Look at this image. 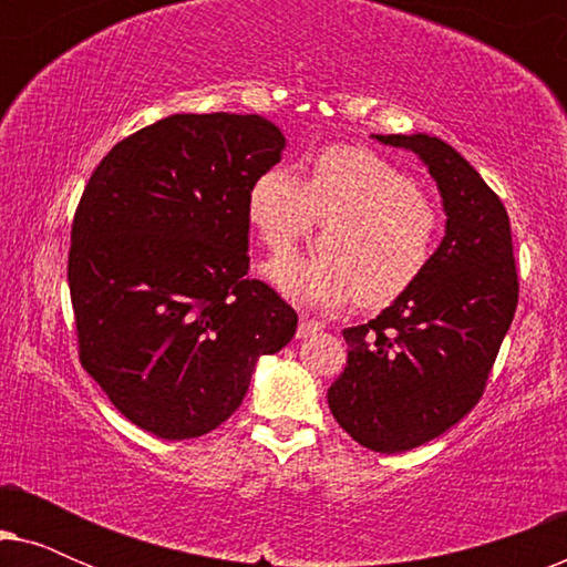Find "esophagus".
<instances>
[{
	"mask_svg": "<svg viewBox=\"0 0 567 567\" xmlns=\"http://www.w3.org/2000/svg\"><path fill=\"white\" fill-rule=\"evenodd\" d=\"M322 324L317 320H309V317H301L299 320V328H297V338H309L315 336V332H320Z\"/></svg>",
	"mask_w": 567,
	"mask_h": 567,
	"instance_id": "1",
	"label": "esophagus"
}]
</instances>
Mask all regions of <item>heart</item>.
Wrapping results in <instances>:
<instances>
[{
	"label": "heart",
	"mask_w": 567,
	"mask_h": 567,
	"mask_svg": "<svg viewBox=\"0 0 567 567\" xmlns=\"http://www.w3.org/2000/svg\"><path fill=\"white\" fill-rule=\"evenodd\" d=\"M315 220H330L323 252L266 266L270 286L299 307L338 309L361 299L384 307L421 281L436 258L444 216L405 169L367 146L317 152L305 183L276 165L247 190V221L260 245L282 255Z\"/></svg>",
	"instance_id": "heart-1"
}]
</instances>
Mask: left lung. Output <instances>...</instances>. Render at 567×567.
I'll return each mask as SVG.
<instances>
[{
    "mask_svg": "<svg viewBox=\"0 0 567 567\" xmlns=\"http://www.w3.org/2000/svg\"><path fill=\"white\" fill-rule=\"evenodd\" d=\"M415 152L436 181L446 235L408 293L377 320L346 328L348 361L330 384V413L379 454L425 444L483 398L518 305L506 206L454 146L429 134H377Z\"/></svg>",
    "mask_w": 567,
    "mask_h": 567,
    "instance_id": "1",
    "label": "left lung"
}]
</instances>
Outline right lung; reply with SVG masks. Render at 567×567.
<instances>
[{
    "label": "right lung",
    "instance_id": "1",
    "mask_svg": "<svg viewBox=\"0 0 567 567\" xmlns=\"http://www.w3.org/2000/svg\"><path fill=\"white\" fill-rule=\"evenodd\" d=\"M286 138L260 115L177 113L100 159L69 247L76 346L138 429L196 439L221 425L297 312L247 276V190Z\"/></svg>",
    "mask_w": 567,
    "mask_h": 567
}]
</instances>
